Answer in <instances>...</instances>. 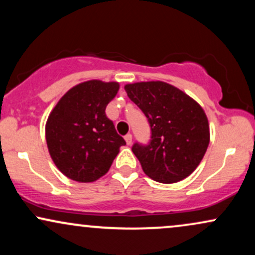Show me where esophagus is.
I'll return each mask as SVG.
<instances>
[{
	"label": "esophagus",
	"mask_w": 255,
	"mask_h": 255,
	"mask_svg": "<svg viewBox=\"0 0 255 255\" xmlns=\"http://www.w3.org/2000/svg\"><path fill=\"white\" fill-rule=\"evenodd\" d=\"M125 140H126V142H127V145H130L131 140H133V136H131V134H127V135L125 136Z\"/></svg>",
	"instance_id": "obj_1"
}]
</instances>
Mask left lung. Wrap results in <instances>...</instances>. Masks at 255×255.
I'll list each match as a JSON object with an SVG mask.
<instances>
[{"label":"left lung","mask_w":255,"mask_h":255,"mask_svg":"<svg viewBox=\"0 0 255 255\" xmlns=\"http://www.w3.org/2000/svg\"><path fill=\"white\" fill-rule=\"evenodd\" d=\"M125 90L150 124L148 144L131 146L145 174L160 183H175L189 176L200 164L210 142L209 121L203 108L163 81L128 84Z\"/></svg>","instance_id":"1"}]
</instances>
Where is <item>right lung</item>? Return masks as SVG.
Here are the masks:
<instances>
[{
  "label": "right lung",
  "mask_w": 255,
  "mask_h": 255,
  "mask_svg": "<svg viewBox=\"0 0 255 255\" xmlns=\"http://www.w3.org/2000/svg\"><path fill=\"white\" fill-rule=\"evenodd\" d=\"M119 89L118 83L85 81L69 90L49 115L45 126L49 153L58 170L71 180H98L126 145L105 115Z\"/></svg>",
  "instance_id": "obj_1"
}]
</instances>
